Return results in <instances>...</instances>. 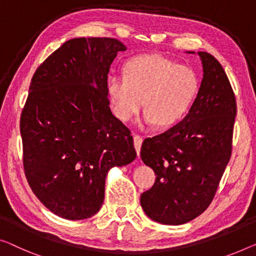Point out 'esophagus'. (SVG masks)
I'll return each mask as SVG.
<instances>
[{
	"instance_id": "obj_1",
	"label": "esophagus",
	"mask_w": 256,
	"mask_h": 256,
	"mask_svg": "<svg viewBox=\"0 0 256 256\" xmlns=\"http://www.w3.org/2000/svg\"><path fill=\"white\" fill-rule=\"evenodd\" d=\"M133 141H134V148L138 155L140 154V150H141V144L144 142V138L139 134H133Z\"/></svg>"
}]
</instances>
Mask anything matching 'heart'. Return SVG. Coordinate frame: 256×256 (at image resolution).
Masks as SVG:
<instances>
[{"label": "heart", "mask_w": 256, "mask_h": 256, "mask_svg": "<svg viewBox=\"0 0 256 256\" xmlns=\"http://www.w3.org/2000/svg\"><path fill=\"white\" fill-rule=\"evenodd\" d=\"M200 80L188 66L160 54L132 57L124 74H110L106 90L117 118L128 122L142 106L144 120L168 128L188 115L199 93Z\"/></svg>", "instance_id": "1"}]
</instances>
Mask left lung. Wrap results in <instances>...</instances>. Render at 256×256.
I'll return each instance as SVG.
<instances>
[{"mask_svg": "<svg viewBox=\"0 0 256 256\" xmlns=\"http://www.w3.org/2000/svg\"><path fill=\"white\" fill-rule=\"evenodd\" d=\"M198 55L204 78L192 108L141 146V158L156 174L152 188L141 194V207L150 218L169 226L188 223L209 207L232 152L234 90L215 57Z\"/></svg>", "mask_w": 256, "mask_h": 256, "instance_id": "obj_1", "label": "left lung"}]
</instances>
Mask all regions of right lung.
<instances>
[{"mask_svg":"<svg viewBox=\"0 0 256 256\" xmlns=\"http://www.w3.org/2000/svg\"><path fill=\"white\" fill-rule=\"evenodd\" d=\"M124 50L112 38L68 40L30 80L20 116L24 172L38 199L63 218L96 214L108 170L136 158L106 90L110 66Z\"/></svg>","mask_w":256,"mask_h":256,"instance_id":"obj_1","label":"right lung"}]
</instances>
